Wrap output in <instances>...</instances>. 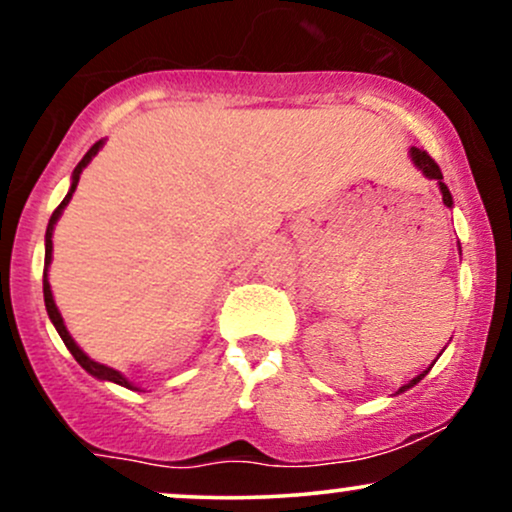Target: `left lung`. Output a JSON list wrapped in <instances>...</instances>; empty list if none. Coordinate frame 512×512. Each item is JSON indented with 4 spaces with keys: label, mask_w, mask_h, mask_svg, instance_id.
Wrapping results in <instances>:
<instances>
[{
    "label": "left lung",
    "mask_w": 512,
    "mask_h": 512,
    "mask_svg": "<svg viewBox=\"0 0 512 512\" xmlns=\"http://www.w3.org/2000/svg\"><path fill=\"white\" fill-rule=\"evenodd\" d=\"M409 158H411V163H414V166L419 168L421 173H424L428 180H436V182H438V190H440V195H443V204H445V207H448V209H452V204H455V202H452V195H450L448 185H445V182H443V173H440L438 163L433 161V158L428 156L424 149H416V146H411V149H409ZM460 252H462V250H460ZM433 363H436V361H433ZM433 363H431V366H428V368L424 370V373H419V375H416L414 380H409L407 385H402V387H399V390H397V395H399V392H407L409 387H414L416 383H419L421 378H426V375H428V370L433 368Z\"/></svg>",
    "instance_id": "left-lung-1"
}]
</instances>
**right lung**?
I'll return each mask as SVG.
<instances>
[{
    "label": "right lung",
    "mask_w": 512,
    "mask_h": 512,
    "mask_svg": "<svg viewBox=\"0 0 512 512\" xmlns=\"http://www.w3.org/2000/svg\"><path fill=\"white\" fill-rule=\"evenodd\" d=\"M103 144H105V139H101V142H96V144L91 146V149L86 151V156L81 158V161H79V166L74 168V173H72V185H69V192H67V197L62 199V204H60V207H57L55 211H52V216H50L48 231H45V269H43V296H45V308H48L50 322H52V325H55V330H57V334H60V337H62V342H64V346H67V349H69V354H72V356L76 358V361H79V366L84 368L86 373H91L93 378H98V380H105V383H115V385H122V387H127V390H139V387L134 385L132 380H127L125 375L120 373V370H115V368L105 366V363H98V361H93L91 356H88V354H84V351H81V346L74 342V339H72V334H69V330H67V325H64V320H62V313H60V308H57V305H55V296H52V289H50V279H48V269H50V262H52V233H55V226H57V221H60L62 211H64V207H67V204H69V199H72L74 190H76V185H79V178H81V173H84V168L88 166V163L93 161V156H96L98 151L103 149Z\"/></svg>",
    "instance_id": "obj_1"
}]
</instances>
